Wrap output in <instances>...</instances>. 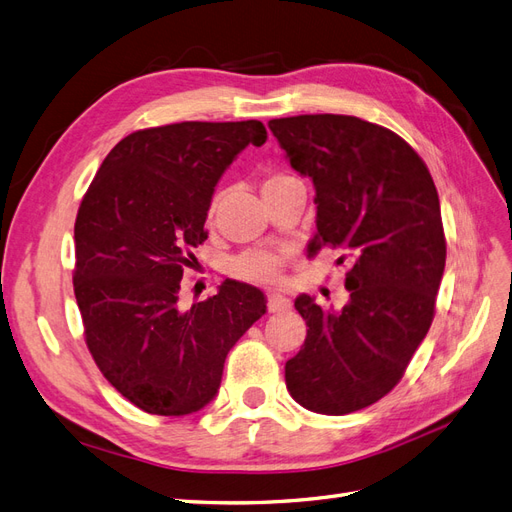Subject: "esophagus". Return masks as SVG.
<instances>
[{
	"label": "esophagus",
	"instance_id": "34e87169",
	"mask_svg": "<svg viewBox=\"0 0 512 512\" xmlns=\"http://www.w3.org/2000/svg\"><path fill=\"white\" fill-rule=\"evenodd\" d=\"M290 301L286 299V297H282V294H269V297H267V309H269V312L271 314H280V312H288V309H290Z\"/></svg>",
	"mask_w": 512,
	"mask_h": 512
}]
</instances>
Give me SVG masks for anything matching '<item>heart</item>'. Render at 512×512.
<instances>
[{"label":"heart","mask_w":512,"mask_h":512,"mask_svg":"<svg viewBox=\"0 0 512 512\" xmlns=\"http://www.w3.org/2000/svg\"><path fill=\"white\" fill-rule=\"evenodd\" d=\"M290 179L292 177H288L284 173H269L265 177V181H262V192H267V190L275 188V185L286 183ZM218 200H220L218 196H213L211 205H209V215H213L215 209H218ZM282 265H284V260H282L280 254L258 250V252L241 254V256L232 260L230 262V273L239 277V280L256 282V284H269V282H275L277 277H280Z\"/></svg>","instance_id":"b5f03b06"}]
</instances>
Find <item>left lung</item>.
I'll use <instances>...</instances> for the list:
<instances>
[{
  "mask_svg": "<svg viewBox=\"0 0 512 512\" xmlns=\"http://www.w3.org/2000/svg\"><path fill=\"white\" fill-rule=\"evenodd\" d=\"M290 166L314 181L316 235L309 252L350 260L348 303L333 312L307 294V324L286 363L294 401L342 416L376 404L404 376L425 339L446 262L440 198L425 162L397 136L350 115L271 119Z\"/></svg>",
  "mask_w": 512,
  "mask_h": 512,
  "instance_id": "8db88e82",
  "label": "left lung"
}]
</instances>
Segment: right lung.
Listing matches in <instances>:
<instances>
[{"instance_id": "obj_1", "label": "right lung", "mask_w": 512, "mask_h": 512, "mask_svg": "<svg viewBox=\"0 0 512 512\" xmlns=\"http://www.w3.org/2000/svg\"><path fill=\"white\" fill-rule=\"evenodd\" d=\"M260 121H181L132 132L111 149L74 224V294L102 376L149 414L205 408L239 337L265 314L258 288L226 280L207 301L179 307L192 247L224 170Z\"/></svg>"}]
</instances>
